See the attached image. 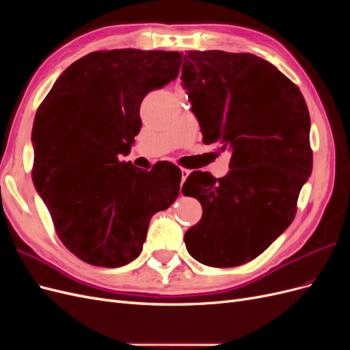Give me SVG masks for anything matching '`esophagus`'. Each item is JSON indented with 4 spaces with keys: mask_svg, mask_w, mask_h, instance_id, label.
<instances>
[{
    "mask_svg": "<svg viewBox=\"0 0 350 350\" xmlns=\"http://www.w3.org/2000/svg\"><path fill=\"white\" fill-rule=\"evenodd\" d=\"M189 174H191V171H189V169H185V167L181 169V175H183V183H181V185L184 184V181H185L187 176H188Z\"/></svg>",
    "mask_w": 350,
    "mask_h": 350,
    "instance_id": "1",
    "label": "esophagus"
}]
</instances>
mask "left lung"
Returning <instances> with one entry per match:
<instances>
[{
  "mask_svg": "<svg viewBox=\"0 0 350 350\" xmlns=\"http://www.w3.org/2000/svg\"><path fill=\"white\" fill-rule=\"evenodd\" d=\"M181 80L203 143L232 150L226 176L187 178L183 193L200 201L203 216L185 232V245L206 266H242L296 215L312 171L308 107L295 83L252 54L188 51Z\"/></svg>",
  "mask_w": 350,
  "mask_h": 350,
  "instance_id": "1",
  "label": "left lung"
}]
</instances>
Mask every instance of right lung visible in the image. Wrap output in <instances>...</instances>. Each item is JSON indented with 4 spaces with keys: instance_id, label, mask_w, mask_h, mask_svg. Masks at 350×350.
I'll return each mask as SVG.
<instances>
[{
    "instance_id": "add662e5",
    "label": "right lung",
    "mask_w": 350,
    "mask_h": 350,
    "mask_svg": "<svg viewBox=\"0 0 350 350\" xmlns=\"http://www.w3.org/2000/svg\"><path fill=\"white\" fill-rule=\"evenodd\" d=\"M183 52L112 49L77 59L35 115L31 178L74 256L121 267L140 256L152 216L179 194L181 171L121 162L142 129L147 93L178 77Z\"/></svg>"
}]
</instances>
